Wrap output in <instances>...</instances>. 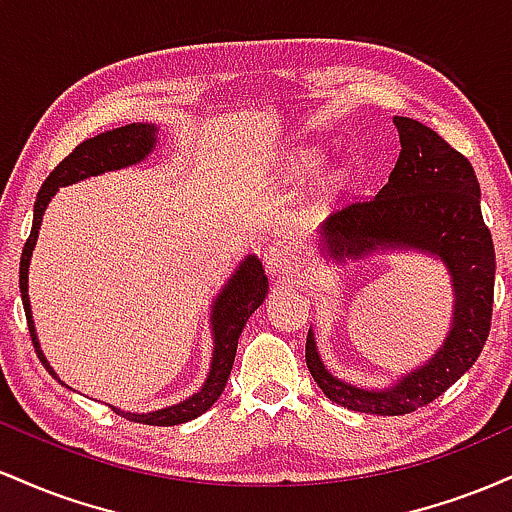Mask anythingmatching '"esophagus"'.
I'll list each match as a JSON object with an SVG mask.
<instances>
[{
    "instance_id": "34e87169",
    "label": "esophagus",
    "mask_w": 512,
    "mask_h": 512,
    "mask_svg": "<svg viewBox=\"0 0 512 512\" xmlns=\"http://www.w3.org/2000/svg\"><path fill=\"white\" fill-rule=\"evenodd\" d=\"M298 257H296V245L291 240L279 238L274 240L272 245L264 248V267L272 276H281V274H289L293 267H296Z\"/></svg>"
}]
</instances>
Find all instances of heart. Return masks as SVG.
<instances>
[{"label":"heart","instance_id":"obj_1","mask_svg":"<svg viewBox=\"0 0 512 512\" xmlns=\"http://www.w3.org/2000/svg\"><path fill=\"white\" fill-rule=\"evenodd\" d=\"M315 166H317V158L308 156V154H303L301 158H296V161H293V168H298V170H315Z\"/></svg>","mask_w":512,"mask_h":512}]
</instances>
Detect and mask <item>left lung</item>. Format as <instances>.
Masks as SVG:
<instances>
[{"label": "left lung", "mask_w": 512, "mask_h": 512, "mask_svg": "<svg viewBox=\"0 0 512 512\" xmlns=\"http://www.w3.org/2000/svg\"><path fill=\"white\" fill-rule=\"evenodd\" d=\"M397 166L383 190L366 202L346 204L322 221L315 245L327 262L370 255L419 252L443 262L452 286V320L443 346L424 366L387 387H361L327 370L308 330L305 363L327 399L351 411L402 416L443 395L474 366L491 327L496 252L481 216V190L472 163L411 117H395Z\"/></svg>", "instance_id": "1"}]
</instances>
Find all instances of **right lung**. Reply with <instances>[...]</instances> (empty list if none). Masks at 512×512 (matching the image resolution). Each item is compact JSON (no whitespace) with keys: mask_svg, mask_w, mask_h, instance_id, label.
I'll list each match as a JSON object with an SVG mask.
<instances>
[{"mask_svg":"<svg viewBox=\"0 0 512 512\" xmlns=\"http://www.w3.org/2000/svg\"><path fill=\"white\" fill-rule=\"evenodd\" d=\"M158 139V127L151 122H132V125L110 129V132L98 134V137L86 139L69 154L64 161L48 175V180L40 187L38 197L33 204V228L31 236H28L26 245L21 252V267H19V289H21V301L23 310H26L28 320V332H31L35 354H38L40 363L45 370L62 383L60 375L52 370V366L45 358L43 349H40L38 332H35V322L31 313V301H28V264H31L33 248L38 243V231L40 223H43V214L48 209L50 199L57 195L60 187L74 185L93 175H103L108 170H120L137 166L154 154ZM269 291V279L264 274L262 262L255 255H248L243 262L238 264L236 272L231 274V279L223 284V289L216 293L214 303H211V339H214V351H211V366L207 373V380L199 387L192 397L182 399L178 404H170V407L156 409V411H125L110 407L115 414L125 416L129 421H137V424L146 426H178L185 421L197 419L199 414H204L216 399L221 397L223 387H226L228 375H231L233 361H236V349L240 332H243L248 317L260 308ZM64 385V383H62ZM69 387V385H67Z\"/></svg>","mask_w":512,"mask_h":512,"instance_id":"obj_1","label":"right lung"}]
</instances>
